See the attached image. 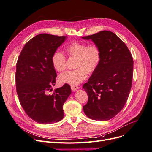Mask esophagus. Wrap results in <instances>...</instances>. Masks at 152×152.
Here are the masks:
<instances>
[{"instance_id": "1", "label": "esophagus", "mask_w": 152, "mask_h": 152, "mask_svg": "<svg viewBox=\"0 0 152 152\" xmlns=\"http://www.w3.org/2000/svg\"><path fill=\"white\" fill-rule=\"evenodd\" d=\"M71 89L72 91H76L78 89H79V87L77 86H74V85H72L71 86Z\"/></svg>"}]
</instances>
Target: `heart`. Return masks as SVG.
<instances>
[{
    "label": "heart",
    "mask_w": 152,
    "mask_h": 152,
    "mask_svg": "<svg viewBox=\"0 0 152 152\" xmlns=\"http://www.w3.org/2000/svg\"><path fill=\"white\" fill-rule=\"evenodd\" d=\"M65 51L69 58H76L74 70L68 71L59 77L63 84H79L87 77V74L94 73L102 61V53L99 45L89 44L83 42H73L66 45ZM53 68L57 72H62L66 68V58L65 54L56 50L51 56Z\"/></svg>",
    "instance_id": "heart-1"
}]
</instances>
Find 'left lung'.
<instances>
[{
	"mask_svg": "<svg viewBox=\"0 0 152 152\" xmlns=\"http://www.w3.org/2000/svg\"><path fill=\"white\" fill-rule=\"evenodd\" d=\"M82 38L91 39L102 53L97 70L82 87L88 96L84 112L93 120L108 121L121 111L129 94L133 75L132 55L125 43L110 31Z\"/></svg>",
	"mask_w": 152,
	"mask_h": 152,
	"instance_id": "1",
	"label": "left lung"
}]
</instances>
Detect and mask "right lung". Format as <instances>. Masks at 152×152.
I'll return each instance as SVG.
<instances>
[{
  "instance_id": "add662e5",
  "label": "right lung",
  "mask_w": 152,
  "mask_h": 152,
  "mask_svg": "<svg viewBox=\"0 0 152 152\" xmlns=\"http://www.w3.org/2000/svg\"><path fill=\"white\" fill-rule=\"evenodd\" d=\"M66 39L65 36L48 34L36 35L26 42L18 59L16 92L26 115L39 124H53L64 117L63 105L70 95V86L55 89L56 72L51 63L53 53Z\"/></svg>"
}]
</instances>
